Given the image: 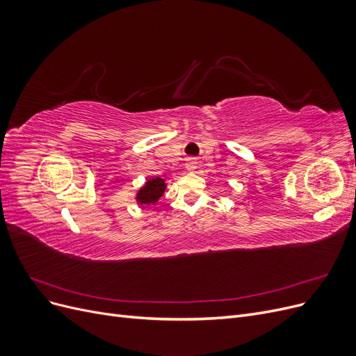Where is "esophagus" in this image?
<instances>
[{
	"mask_svg": "<svg viewBox=\"0 0 356 356\" xmlns=\"http://www.w3.org/2000/svg\"><path fill=\"white\" fill-rule=\"evenodd\" d=\"M196 168H197V165H196V160H195V159L186 160V169H187L188 172H195Z\"/></svg>",
	"mask_w": 356,
	"mask_h": 356,
	"instance_id": "obj_1",
	"label": "esophagus"
}]
</instances>
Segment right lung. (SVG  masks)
Masks as SVG:
<instances>
[{"label":"right lung","mask_w":356,"mask_h":356,"mask_svg":"<svg viewBox=\"0 0 356 356\" xmlns=\"http://www.w3.org/2000/svg\"><path fill=\"white\" fill-rule=\"evenodd\" d=\"M166 179L165 178H149L145 184L136 193V203L138 204H156L159 199L165 195L166 190Z\"/></svg>","instance_id":"1"}]
</instances>
